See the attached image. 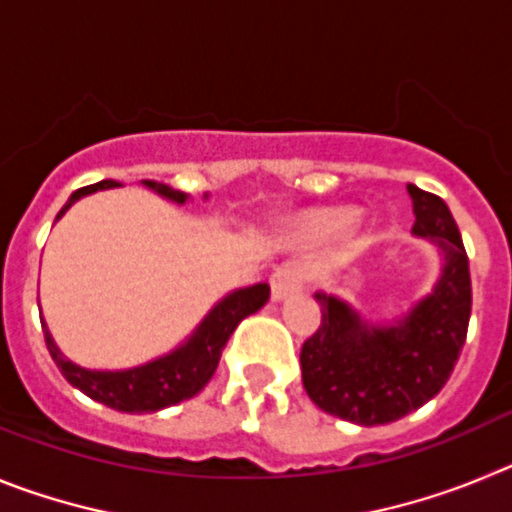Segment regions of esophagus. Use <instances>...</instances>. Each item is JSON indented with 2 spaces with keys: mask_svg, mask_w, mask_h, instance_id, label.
Returning a JSON list of instances; mask_svg holds the SVG:
<instances>
[{
  "mask_svg": "<svg viewBox=\"0 0 512 512\" xmlns=\"http://www.w3.org/2000/svg\"><path fill=\"white\" fill-rule=\"evenodd\" d=\"M302 287H305V271L300 266L284 264L271 274V297L274 300H284V297L295 295Z\"/></svg>",
  "mask_w": 512,
  "mask_h": 512,
  "instance_id": "1",
  "label": "esophagus"
}]
</instances>
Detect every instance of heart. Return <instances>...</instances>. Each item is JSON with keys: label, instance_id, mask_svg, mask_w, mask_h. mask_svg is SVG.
<instances>
[{"label": "heart", "instance_id": "obj_1", "mask_svg": "<svg viewBox=\"0 0 512 512\" xmlns=\"http://www.w3.org/2000/svg\"><path fill=\"white\" fill-rule=\"evenodd\" d=\"M320 228L328 230V233H346L351 225L356 223V212L354 210H330L323 212L318 217Z\"/></svg>", "mask_w": 512, "mask_h": 512}]
</instances>
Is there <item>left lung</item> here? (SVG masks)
I'll return each instance as SVG.
<instances>
[{
    "instance_id": "1",
    "label": "left lung",
    "mask_w": 512,
    "mask_h": 512,
    "mask_svg": "<svg viewBox=\"0 0 512 512\" xmlns=\"http://www.w3.org/2000/svg\"><path fill=\"white\" fill-rule=\"evenodd\" d=\"M413 233L436 243V287L392 325H372L348 302L318 292V330L302 343V384L325 413L359 425L405 418L443 390L467 341L472 279L461 233L441 197L408 184Z\"/></svg>"
}]
</instances>
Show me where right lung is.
Returning <instances> with one entry per match:
<instances>
[{
  "mask_svg": "<svg viewBox=\"0 0 512 512\" xmlns=\"http://www.w3.org/2000/svg\"><path fill=\"white\" fill-rule=\"evenodd\" d=\"M143 184L161 194V197H166V200L176 202V205L187 202V194L179 192V189H171L169 184H158L151 182V179H146ZM112 187H120V184L112 182V179H104V182L76 189L69 202L61 207L56 220L81 197H87L97 189ZM269 292L271 289L266 282L253 284V287L246 289H235L207 312L205 320L197 325V330L182 346L174 348L171 354L161 356V359L148 361L143 366H133V369H125V372H94V369L76 366L74 361H69L58 351L51 330L45 328L43 320L40 323H43L45 346L51 351L53 361L66 377V382L74 384L76 390L102 402L107 408L120 410V413H156V410L171 408L176 402L189 400L210 382L217 364H220L225 343L233 336V330L238 328L243 318H248V315H253V312L266 305Z\"/></svg>",
  "mask_w": 512,
  "mask_h": 512,
  "instance_id": "1",
  "label": "right lung"
}]
</instances>
